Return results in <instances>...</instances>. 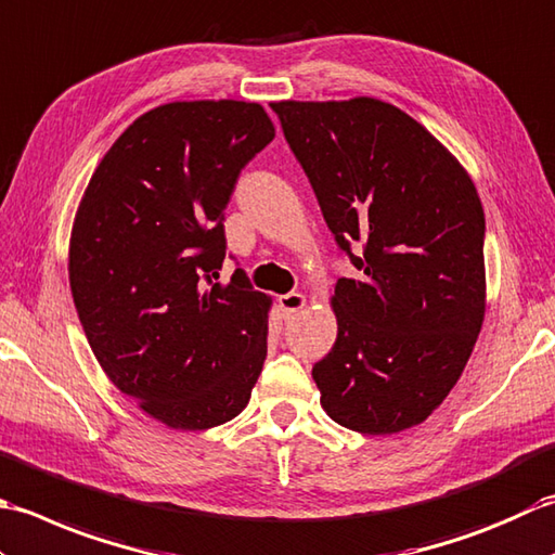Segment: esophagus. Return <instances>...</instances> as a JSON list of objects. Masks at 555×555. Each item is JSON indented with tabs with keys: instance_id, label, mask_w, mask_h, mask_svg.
<instances>
[{
	"instance_id": "1",
	"label": "esophagus",
	"mask_w": 555,
	"mask_h": 555,
	"mask_svg": "<svg viewBox=\"0 0 555 555\" xmlns=\"http://www.w3.org/2000/svg\"><path fill=\"white\" fill-rule=\"evenodd\" d=\"M278 304H280V311L282 313L294 315V313L307 307V297H304L301 292H289V294H285V297H280Z\"/></svg>"
}]
</instances>
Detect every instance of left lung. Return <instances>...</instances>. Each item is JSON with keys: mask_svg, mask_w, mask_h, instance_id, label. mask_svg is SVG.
<instances>
[{"mask_svg": "<svg viewBox=\"0 0 555 555\" xmlns=\"http://www.w3.org/2000/svg\"><path fill=\"white\" fill-rule=\"evenodd\" d=\"M359 278L331 297L337 337L313 366L345 428L390 436L455 388L486 313L483 208L472 177L424 124L378 98L270 103ZM351 256V255H349Z\"/></svg>", "mask_w": 555, "mask_h": 555, "instance_id": "1", "label": "left lung"}]
</instances>
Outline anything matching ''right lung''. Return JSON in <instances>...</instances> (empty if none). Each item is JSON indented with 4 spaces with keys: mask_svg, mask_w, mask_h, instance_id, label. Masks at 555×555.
<instances>
[{
    "mask_svg": "<svg viewBox=\"0 0 555 555\" xmlns=\"http://www.w3.org/2000/svg\"><path fill=\"white\" fill-rule=\"evenodd\" d=\"M258 103L175 100L129 124L83 191L69 285L107 378L177 431H206L251 400L273 299L244 270L218 282L224 206L273 141Z\"/></svg>",
    "mask_w": 555,
    "mask_h": 555,
    "instance_id": "add662e5",
    "label": "right lung"
}]
</instances>
